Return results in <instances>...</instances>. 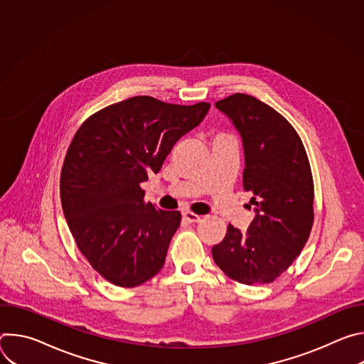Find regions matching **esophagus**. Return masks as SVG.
I'll list each match as a JSON object with an SVG mask.
<instances>
[{
  "label": "esophagus",
  "instance_id": "obj_1",
  "mask_svg": "<svg viewBox=\"0 0 364 364\" xmlns=\"http://www.w3.org/2000/svg\"><path fill=\"white\" fill-rule=\"evenodd\" d=\"M183 218H184V220H187L188 223H197V222L201 220V216H198V215H196V213H193V212H184V213H183Z\"/></svg>",
  "mask_w": 364,
  "mask_h": 364
}]
</instances>
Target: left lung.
Returning <instances> with one entry per match:
<instances>
[{"label": "left lung", "mask_w": 364, "mask_h": 364, "mask_svg": "<svg viewBox=\"0 0 364 364\" xmlns=\"http://www.w3.org/2000/svg\"><path fill=\"white\" fill-rule=\"evenodd\" d=\"M216 108L239 131L245 151L243 188L252 191L256 216L240 232L228 226L212 249L216 265L245 285L269 284L305 246L314 222V181L294 127L259 99L235 93Z\"/></svg>", "instance_id": "8db88e82"}]
</instances>
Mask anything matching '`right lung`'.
<instances>
[{
  "label": "right lung",
  "mask_w": 364,
  "mask_h": 364,
  "mask_svg": "<svg viewBox=\"0 0 364 364\" xmlns=\"http://www.w3.org/2000/svg\"><path fill=\"white\" fill-rule=\"evenodd\" d=\"M209 109V102L187 107L134 96L76 131L60 174L63 213L82 255L111 284L134 288L161 271L181 213L155 209L141 183Z\"/></svg>",
  "instance_id": "1"
}]
</instances>
